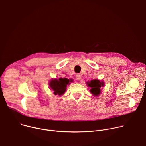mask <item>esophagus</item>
<instances>
[{
    "label": "esophagus",
    "instance_id": "34e87169",
    "mask_svg": "<svg viewBox=\"0 0 146 146\" xmlns=\"http://www.w3.org/2000/svg\"><path fill=\"white\" fill-rule=\"evenodd\" d=\"M76 78L77 80H81V75L80 74H77L76 76Z\"/></svg>",
    "mask_w": 146,
    "mask_h": 146
}]
</instances>
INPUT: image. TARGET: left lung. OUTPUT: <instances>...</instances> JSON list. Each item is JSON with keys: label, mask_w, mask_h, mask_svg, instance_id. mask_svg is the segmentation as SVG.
<instances>
[{"label": "left lung", "mask_w": 146, "mask_h": 146, "mask_svg": "<svg viewBox=\"0 0 146 146\" xmlns=\"http://www.w3.org/2000/svg\"><path fill=\"white\" fill-rule=\"evenodd\" d=\"M87 84L88 87L91 88L90 90V92L94 96L99 95L101 92L100 88L105 86L103 81H100L98 79L92 80L91 81L87 82Z\"/></svg>", "instance_id": "1"}]
</instances>
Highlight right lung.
I'll return each mask as SVG.
<instances>
[{
  "instance_id": "obj_1",
  "label": "right lung",
  "mask_w": 146,
  "mask_h": 146,
  "mask_svg": "<svg viewBox=\"0 0 146 146\" xmlns=\"http://www.w3.org/2000/svg\"><path fill=\"white\" fill-rule=\"evenodd\" d=\"M71 80H69L66 78H59V79H52L50 81L49 85L50 88L54 91V94L55 95H62L66 90L67 85L70 84Z\"/></svg>"
}]
</instances>
